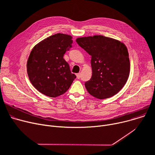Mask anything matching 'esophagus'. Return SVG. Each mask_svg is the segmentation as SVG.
<instances>
[{"mask_svg":"<svg viewBox=\"0 0 155 155\" xmlns=\"http://www.w3.org/2000/svg\"><path fill=\"white\" fill-rule=\"evenodd\" d=\"M76 76H77V78L78 79H80V73H77V74H76Z\"/></svg>","mask_w":155,"mask_h":155,"instance_id":"obj_1","label":"esophagus"}]
</instances>
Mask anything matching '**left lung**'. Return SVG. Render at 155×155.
Here are the masks:
<instances>
[{
	"label": "left lung",
	"instance_id": "8db88e82",
	"mask_svg": "<svg viewBox=\"0 0 155 155\" xmlns=\"http://www.w3.org/2000/svg\"><path fill=\"white\" fill-rule=\"evenodd\" d=\"M76 41L92 56V77L85 84L88 92L99 99L117 94L127 82L130 73L126 45L101 35L78 38Z\"/></svg>",
	"mask_w": 155,
	"mask_h": 155
}]
</instances>
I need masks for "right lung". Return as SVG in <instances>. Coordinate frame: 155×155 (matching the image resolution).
Returning a JSON list of instances; mask_svg holds the SVG:
<instances>
[{"label": "right lung", "mask_w": 155, "mask_h": 155, "mask_svg": "<svg viewBox=\"0 0 155 155\" xmlns=\"http://www.w3.org/2000/svg\"><path fill=\"white\" fill-rule=\"evenodd\" d=\"M72 36L58 33L32 48L27 62L29 80L41 94L56 97L66 92L76 76L71 73L63 55L71 47Z\"/></svg>", "instance_id": "right-lung-1"}]
</instances>
